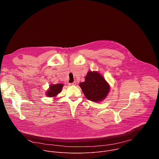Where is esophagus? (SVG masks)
Listing matches in <instances>:
<instances>
[{"label":"esophagus","mask_w":159,"mask_h":159,"mask_svg":"<svg viewBox=\"0 0 159 159\" xmlns=\"http://www.w3.org/2000/svg\"><path fill=\"white\" fill-rule=\"evenodd\" d=\"M69 85H76V82H72V83H70Z\"/></svg>","instance_id":"esophagus-1"}]
</instances>
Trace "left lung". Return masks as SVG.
<instances>
[{
	"label": "left lung",
	"instance_id": "1",
	"mask_svg": "<svg viewBox=\"0 0 159 159\" xmlns=\"http://www.w3.org/2000/svg\"><path fill=\"white\" fill-rule=\"evenodd\" d=\"M85 98L94 102L103 100L109 91V84L97 72H89L85 81L79 84Z\"/></svg>",
	"mask_w": 159,
	"mask_h": 159
}]
</instances>
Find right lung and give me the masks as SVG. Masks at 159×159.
Segmentation results:
<instances>
[{"label":"right lung","instance_id":"obj_1","mask_svg":"<svg viewBox=\"0 0 159 159\" xmlns=\"http://www.w3.org/2000/svg\"><path fill=\"white\" fill-rule=\"evenodd\" d=\"M62 84H57L50 85L49 90L47 91V96L48 97H54L59 94L61 91L63 87Z\"/></svg>","mask_w":159,"mask_h":159}]
</instances>
